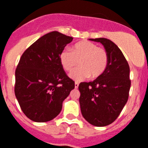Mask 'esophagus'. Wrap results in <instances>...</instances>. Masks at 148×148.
Segmentation results:
<instances>
[{
  "label": "esophagus",
  "instance_id": "esophagus-1",
  "mask_svg": "<svg viewBox=\"0 0 148 148\" xmlns=\"http://www.w3.org/2000/svg\"><path fill=\"white\" fill-rule=\"evenodd\" d=\"M78 87H79V82H75V89H77Z\"/></svg>",
  "mask_w": 148,
  "mask_h": 148
}]
</instances>
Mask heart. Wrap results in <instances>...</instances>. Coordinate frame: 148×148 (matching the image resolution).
Returning <instances> with one entry per match:
<instances>
[{
  "label": "heart",
  "mask_w": 148,
  "mask_h": 148,
  "mask_svg": "<svg viewBox=\"0 0 148 148\" xmlns=\"http://www.w3.org/2000/svg\"><path fill=\"white\" fill-rule=\"evenodd\" d=\"M59 62L66 72H70L69 77L76 81L90 77L96 79L105 72L108 65V55L105 49L88 41H82L74 45L72 51L69 49L62 50L58 56Z\"/></svg>",
  "instance_id": "1"
}]
</instances>
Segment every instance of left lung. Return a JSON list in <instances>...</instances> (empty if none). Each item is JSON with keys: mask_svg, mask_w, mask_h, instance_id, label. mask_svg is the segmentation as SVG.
<instances>
[{"mask_svg": "<svg viewBox=\"0 0 148 148\" xmlns=\"http://www.w3.org/2000/svg\"><path fill=\"white\" fill-rule=\"evenodd\" d=\"M100 42L108 55V65L100 76L92 82H81L79 104L85 120L96 127L110 124L127 103L130 88V67L116 44L104 38H90Z\"/></svg>", "mask_w": 148, "mask_h": 148, "instance_id": "1", "label": "left lung"}]
</instances>
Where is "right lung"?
<instances>
[{
  "mask_svg": "<svg viewBox=\"0 0 148 148\" xmlns=\"http://www.w3.org/2000/svg\"><path fill=\"white\" fill-rule=\"evenodd\" d=\"M73 38L51 32L25 50L15 70V97L25 116L43 123L61 112L62 102L75 88L58 56Z\"/></svg>",
  "mask_w": 148,
  "mask_h": 148,
  "instance_id": "right-lung-1",
  "label": "right lung"
}]
</instances>
